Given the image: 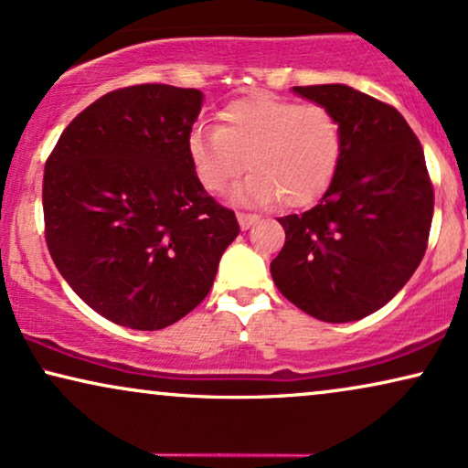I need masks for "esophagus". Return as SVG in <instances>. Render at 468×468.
I'll return each instance as SVG.
<instances>
[{
    "mask_svg": "<svg viewBox=\"0 0 468 468\" xmlns=\"http://www.w3.org/2000/svg\"><path fill=\"white\" fill-rule=\"evenodd\" d=\"M236 219H239L242 229H249V228L256 226V223H258V217L256 215H247V212H239V215H236Z\"/></svg>",
    "mask_w": 468,
    "mask_h": 468,
    "instance_id": "1",
    "label": "esophagus"
}]
</instances>
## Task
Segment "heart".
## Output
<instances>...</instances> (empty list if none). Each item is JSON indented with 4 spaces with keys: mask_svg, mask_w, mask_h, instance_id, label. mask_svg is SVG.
Masks as SVG:
<instances>
[{
    "mask_svg": "<svg viewBox=\"0 0 468 468\" xmlns=\"http://www.w3.org/2000/svg\"><path fill=\"white\" fill-rule=\"evenodd\" d=\"M186 156L199 185L219 196L247 169L236 202L290 208L314 204L335 180L344 156L337 115L318 102L256 94L228 102L219 126H196Z\"/></svg>",
    "mask_w": 468,
    "mask_h": 468,
    "instance_id": "b5f03b06",
    "label": "heart"
}]
</instances>
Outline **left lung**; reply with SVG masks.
Returning a JSON list of instances; mask_svg holds the SVG:
<instances>
[{"mask_svg":"<svg viewBox=\"0 0 468 468\" xmlns=\"http://www.w3.org/2000/svg\"><path fill=\"white\" fill-rule=\"evenodd\" d=\"M337 115L344 156L312 210L282 217L271 262L279 292L323 323H353L387 305L428 247L434 189L415 133L396 107L359 90L296 86Z\"/></svg>","mask_w":468,"mask_h":468,"instance_id":"8db88e82","label":"left lung"}]
</instances>
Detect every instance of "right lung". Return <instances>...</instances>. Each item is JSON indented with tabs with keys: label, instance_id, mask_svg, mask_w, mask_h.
Segmentation results:
<instances>
[{
	"label": "right lung",
	"instance_id": "obj_1",
	"mask_svg": "<svg viewBox=\"0 0 468 468\" xmlns=\"http://www.w3.org/2000/svg\"><path fill=\"white\" fill-rule=\"evenodd\" d=\"M202 99L165 83L113 90L66 126L47 159L48 253L79 299L120 326L178 323L210 292L240 232L186 156Z\"/></svg>",
	"mask_w": 468,
	"mask_h": 468
}]
</instances>
